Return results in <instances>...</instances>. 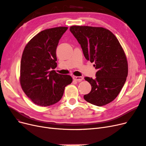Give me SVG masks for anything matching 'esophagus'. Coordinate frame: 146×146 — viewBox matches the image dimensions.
<instances>
[{"instance_id": "1", "label": "esophagus", "mask_w": 146, "mask_h": 146, "mask_svg": "<svg viewBox=\"0 0 146 146\" xmlns=\"http://www.w3.org/2000/svg\"><path fill=\"white\" fill-rule=\"evenodd\" d=\"M73 79L74 80H75V81H77L78 82H81L82 81L84 78L82 76H73Z\"/></svg>"}]
</instances>
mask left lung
<instances>
[{
  "mask_svg": "<svg viewBox=\"0 0 146 146\" xmlns=\"http://www.w3.org/2000/svg\"><path fill=\"white\" fill-rule=\"evenodd\" d=\"M70 31L81 45L84 57L98 70L96 78L86 77L91 92L84 96L97 106L109 104L118 95L128 74L127 60L116 36L102 27L72 26Z\"/></svg>",
  "mask_w": 146,
  "mask_h": 146,
  "instance_id": "obj_1",
  "label": "left lung"
}]
</instances>
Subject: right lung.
Returning <instances> with one entry per match:
<instances>
[{
	"label": "right lung",
	"instance_id": "add662e5",
	"mask_svg": "<svg viewBox=\"0 0 146 146\" xmlns=\"http://www.w3.org/2000/svg\"><path fill=\"white\" fill-rule=\"evenodd\" d=\"M68 27H59L40 31L30 40L23 51L20 82L23 91L35 104L46 107L62 98L65 87L72 78L60 74L56 51L59 41Z\"/></svg>",
	"mask_w": 146,
	"mask_h": 146
}]
</instances>
